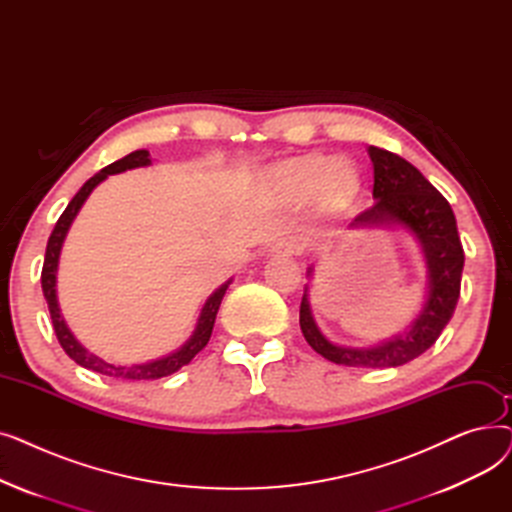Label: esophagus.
<instances>
[{
    "mask_svg": "<svg viewBox=\"0 0 512 512\" xmlns=\"http://www.w3.org/2000/svg\"><path fill=\"white\" fill-rule=\"evenodd\" d=\"M301 251H303L301 242L292 236L276 240V245L272 247V253H282V255H299Z\"/></svg>",
    "mask_w": 512,
    "mask_h": 512,
    "instance_id": "obj_1",
    "label": "esophagus"
}]
</instances>
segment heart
Wrapping results in <instances>:
<instances>
[{
    "label": "heart",
    "mask_w": 512,
    "mask_h": 512,
    "mask_svg": "<svg viewBox=\"0 0 512 512\" xmlns=\"http://www.w3.org/2000/svg\"><path fill=\"white\" fill-rule=\"evenodd\" d=\"M276 182L284 193L292 197L309 195L319 188V197L330 209H344L351 205L359 195V174L346 164V161H334L328 166V159L309 155L301 159H292L276 172Z\"/></svg>",
    "instance_id": "obj_1"
}]
</instances>
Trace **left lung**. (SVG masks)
<instances>
[{
	"label": "left lung",
	"instance_id": "1",
	"mask_svg": "<svg viewBox=\"0 0 512 512\" xmlns=\"http://www.w3.org/2000/svg\"><path fill=\"white\" fill-rule=\"evenodd\" d=\"M373 161V205L357 215L351 226L400 224L421 242L427 270L429 297L405 336H398L373 348H346L332 344L315 326L309 311L307 292L301 301L299 324L305 340L324 359L348 367H398L432 346L459 303L465 251L450 203L436 186L400 155L369 147Z\"/></svg>",
	"mask_w": 512,
	"mask_h": 512
}]
</instances>
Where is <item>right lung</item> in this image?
I'll use <instances>...</instances> for the list:
<instances>
[{
    "label": "right lung",
    "instance_id": "obj_1",
    "mask_svg": "<svg viewBox=\"0 0 512 512\" xmlns=\"http://www.w3.org/2000/svg\"><path fill=\"white\" fill-rule=\"evenodd\" d=\"M151 159H149V151L139 149V151H132L126 157L114 161V164L105 166L101 172H97L93 178H89L83 188L72 197V201L68 203V207L64 209V213L60 215V220L53 228L49 240H47V251H45V261H43V270H41V288L45 294V301H47V309L51 315V324L53 330H56L58 342L62 344V348L66 351V355L76 361L80 367L91 369L95 373L107 375V378H116V380H128V382H145V380H159V378H166V375H172L174 371H178L180 367L188 365L199 351H203L205 344L211 338V330L215 324V315H218L220 303L226 294V288L230 282L222 284L218 290H215L211 297L207 299L205 307L201 309L199 321H197V328L180 351L164 357V359H157L153 363H143V365H114V363H107L103 359H99L97 355L89 353L87 348L80 344L72 332L68 330L66 321L62 319L60 307H58V299H56V272H58V259H60V249H62V242L66 238V232L72 224V220L76 218L78 209L83 207V203L87 201V197L91 195L93 188L105 180L110 174H118L130 168H141V166H149Z\"/></svg>",
    "mask_w": 512,
    "mask_h": 512
}]
</instances>
